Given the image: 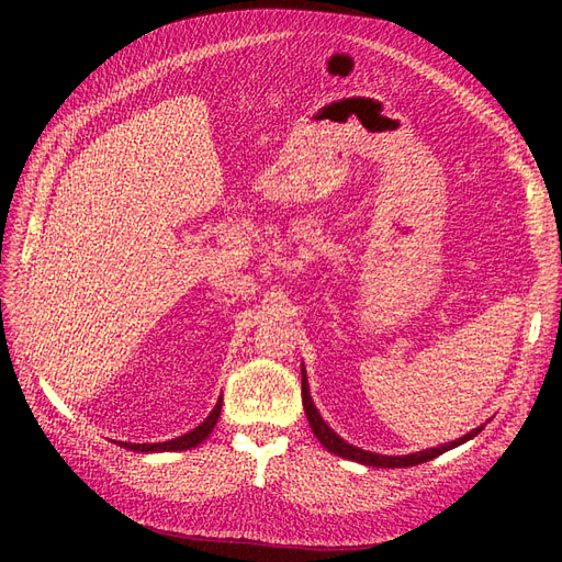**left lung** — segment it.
I'll return each mask as SVG.
<instances>
[{"label":"left lung","instance_id":"1","mask_svg":"<svg viewBox=\"0 0 562 562\" xmlns=\"http://www.w3.org/2000/svg\"><path fill=\"white\" fill-rule=\"evenodd\" d=\"M302 405H304V413H307V419H310V427L314 431V436L321 440V446L326 448L328 452L333 454H339L345 459H351V462H359V464H366V467H378V469H403V467H415V464H424L429 462V459L443 454L457 446L467 443L469 438L479 436L483 431V427L469 431L467 436L452 440V443L448 446H440V448H431V450H422V452H415V454H403V457H389V454H375V452H368V450H361V448H353L349 446L347 440L339 438L326 422L321 419L318 411L314 407V401L310 396V386H307V375H304V368H302Z\"/></svg>","mask_w":562,"mask_h":562}]
</instances>
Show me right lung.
<instances>
[{
	"label": "right lung",
	"instance_id": "obj_1",
	"mask_svg": "<svg viewBox=\"0 0 562 562\" xmlns=\"http://www.w3.org/2000/svg\"><path fill=\"white\" fill-rule=\"evenodd\" d=\"M220 411H223V398H220L213 407V413L203 419L199 427L190 434H184L180 438H173V440H166V443H122L124 448L128 450H135V452H171V450H190V448H196L201 440H206L209 434L213 431V427L217 424V417H220Z\"/></svg>",
	"mask_w": 562,
	"mask_h": 562
}]
</instances>
